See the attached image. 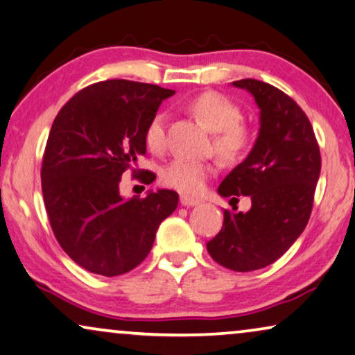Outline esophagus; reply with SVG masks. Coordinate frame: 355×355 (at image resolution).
Masks as SVG:
<instances>
[{"instance_id": "1", "label": "esophagus", "mask_w": 355, "mask_h": 355, "mask_svg": "<svg viewBox=\"0 0 355 355\" xmlns=\"http://www.w3.org/2000/svg\"><path fill=\"white\" fill-rule=\"evenodd\" d=\"M179 202H181L182 207H197L198 203H200L198 200H196V198H191V197H186V196H181V200H179Z\"/></svg>"}]
</instances>
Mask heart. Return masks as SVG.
Masks as SVG:
<instances>
[{
    "instance_id": "b5f03b06",
    "label": "heart",
    "mask_w": 355,
    "mask_h": 355,
    "mask_svg": "<svg viewBox=\"0 0 355 355\" xmlns=\"http://www.w3.org/2000/svg\"><path fill=\"white\" fill-rule=\"evenodd\" d=\"M189 108L208 129L216 132L215 148L225 159L236 162L245 157L254 142L252 130L241 123V111L230 98L216 92H203L189 101ZM164 113H157L145 129V144L158 152L164 147ZM213 164L193 159H173L162 173L163 182L189 196H197L205 189L207 179L211 176Z\"/></svg>"
}]
</instances>
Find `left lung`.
Returning a JSON list of instances; mask_svg holds the SVG:
<instances>
[{
  "label": "left lung",
  "mask_w": 355,
  "mask_h": 355,
  "mask_svg": "<svg viewBox=\"0 0 355 355\" xmlns=\"http://www.w3.org/2000/svg\"><path fill=\"white\" fill-rule=\"evenodd\" d=\"M232 85L254 96L260 129L250 153L223 179L218 193L249 196L252 207L245 213L225 210L221 231L207 250L225 268L254 271L278 260L304 232L322 157L312 124L291 96L255 79Z\"/></svg>",
  "instance_id": "obj_1"
}]
</instances>
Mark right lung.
Wrapping results in <instances>:
<instances>
[{
    "label": "right lung",
    "instance_id": "add662e5",
    "mask_svg": "<svg viewBox=\"0 0 355 355\" xmlns=\"http://www.w3.org/2000/svg\"><path fill=\"white\" fill-rule=\"evenodd\" d=\"M174 90L142 82H96L58 113L43 155L45 208L62 250L95 275L142 263L179 196L168 189L124 198L119 182L147 152L145 129ZM153 174V173H152ZM147 174V182H152Z\"/></svg>",
    "mask_w": 355,
    "mask_h": 355
}]
</instances>
